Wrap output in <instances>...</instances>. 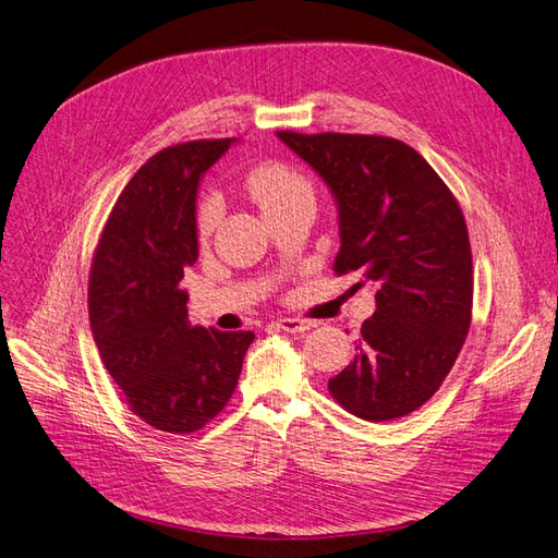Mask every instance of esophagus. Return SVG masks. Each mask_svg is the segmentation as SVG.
<instances>
[{
    "mask_svg": "<svg viewBox=\"0 0 558 558\" xmlns=\"http://www.w3.org/2000/svg\"><path fill=\"white\" fill-rule=\"evenodd\" d=\"M279 329L283 331H291V333H302L306 329H314L316 320H308V318H279L275 323Z\"/></svg>",
    "mask_w": 558,
    "mask_h": 558,
    "instance_id": "obj_1",
    "label": "esophagus"
}]
</instances>
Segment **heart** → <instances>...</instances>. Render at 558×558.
I'll return each instance as SVG.
<instances>
[{"mask_svg":"<svg viewBox=\"0 0 558 558\" xmlns=\"http://www.w3.org/2000/svg\"><path fill=\"white\" fill-rule=\"evenodd\" d=\"M250 194L260 206L265 217L283 213L298 204H314V187L306 181V175L293 167L281 162H267L256 167L247 178ZM219 217L217 198L206 196L196 213V231L202 238H208L215 221Z\"/></svg>","mask_w":558,"mask_h":558,"instance_id":"heart-1","label":"heart"}]
</instances>
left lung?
Instances as JSON below:
<instances>
[{"label": "left lung", "instance_id": "1", "mask_svg": "<svg viewBox=\"0 0 558 558\" xmlns=\"http://www.w3.org/2000/svg\"><path fill=\"white\" fill-rule=\"evenodd\" d=\"M339 204V277L375 286L354 362L327 389L366 421L408 416L435 396L472 325V247L458 198L400 140L279 130Z\"/></svg>", "mask_w": 558, "mask_h": 558}]
</instances>
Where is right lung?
Here are the masks:
<instances>
[{"mask_svg":"<svg viewBox=\"0 0 558 558\" xmlns=\"http://www.w3.org/2000/svg\"><path fill=\"white\" fill-rule=\"evenodd\" d=\"M233 140H194L155 153L117 198L88 275V320L100 360L148 426L190 435L231 400L254 331L187 323L196 187Z\"/></svg>","mask_w":558,"mask_h":558,"instance_id":"obj_1","label":"right lung"}]
</instances>
